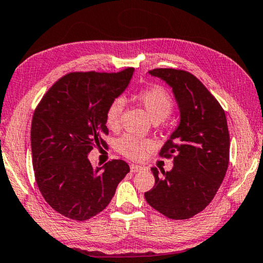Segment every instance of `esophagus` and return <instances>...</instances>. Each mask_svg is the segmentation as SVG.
Returning a JSON list of instances; mask_svg holds the SVG:
<instances>
[{
  "label": "esophagus",
  "mask_w": 263,
  "mask_h": 263,
  "mask_svg": "<svg viewBox=\"0 0 263 263\" xmlns=\"http://www.w3.org/2000/svg\"><path fill=\"white\" fill-rule=\"evenodd\" d=\"M143 169L142 165H139V164H130V171L132 173H137V172H141Z\"/></svg>",
  "instance_id": "34e87169"
}]
</instances>
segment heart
Segmentation results:
<instances>
[{
	"instance_id": "heart-1",
	"label": "heart",
	"mask_w": 263,
	"mask_h": 263,
	"mask_svg": "<svg viewBox=\"0 0 263 263\" xmlns=\"http://www.w3.org/2000/svg\"><path fill=\"white\" fill-rule=\"evenodd\" d=\"M137 100L145 108V110L154 122H160L171 114L174 107L172 95L165 88L161 86H152L137 92ZM124 108L122 98L114 99L106 110V124L109 129L119 128L120 116ZM152 142L143 137L126 134L116 141V149L121 154L129 159H139L143 155Z\"/></svg>"
}]
</instances>
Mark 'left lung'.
<instances>
[{
    "mask_svg": "<svg viewBox=\"0 0 263 263\" xmlns=\"http://www.w3.org/2000/svg\"><path fill=\"white\" fill-rule=\"evenodd\" d=\"M152 76L172 87L180 124L160 151L174 159L171 172L152 168L155 185L145 201L173 220H187L207 207L224 179L229 163V132L224 110L191 72L156 68Z\"/></svg>",
    "mask_w": 263,
    "mask_h": 263,
    "instance_id": "8db88e82",
    "label": "left lung"
}]
</instances>
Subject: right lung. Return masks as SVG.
I'll use <instances>...</instances> for the list:
<instances>
[{
  "mask_svg": "<svg viewBox=\"0 0 263 263\" xmlns=\"http://www.w3.org/2000/svg\"><path fill=\"white\" fill-rule=\"evenodd\" d=\"M134 68L119 72L75 71L52 84L31 121L35 180L44 200L61 215L86 221L102 212L129 173L123 160L94 168L92 147H107L106 110L128 87Z\"/></svg>",
  "mask_w": 263,
  "mask_h": 263,
  "instance_id": "add662e5",
  "label": "right lung"
}]
</instances>
